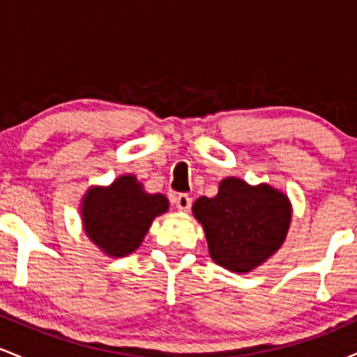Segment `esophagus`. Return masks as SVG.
<instances>
[{
  "mask_svg": "<svg viewBox=\"0 0 357 357\" xmlns=\"http://www.w3.org/2000/svg\"><path fill=\"white\" fill-rule=\"evenodd\" d=\"M191 198L188 195H178L174 198V204H176V208H178L179 211H183V213H188L191 210Z\"/></svg>",
  "mask_w": 357,
  "mask_h": 357,
  "instance_id": "1",
  "label": "esophagus"
}]
</instances>
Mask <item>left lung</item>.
Listing matches in <instances>:
<instances>
[{
    "label": "left lung",
    "mask_w": 357,
    "mask_h": 357,
    "mask_svg": "<svg viewBox=\"0 0 357 357\" xmlns=\"http://www.w3.org/2000/svg\"><path fill=\"white\" fill-rule=\"evenodd\" d=\"M202 223L211 260L235 273H248L275 255L289 233L292 203L268 183L248 184L225 178L218 195L202 196L192 204Z\"/></svg>",
    "instance_id": "obj_1"
}]
</instances>
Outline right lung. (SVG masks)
Here are the masks:
<instances>
[{
    "instance_id": "1",
    "label": "right lung",
    "mask_w": 357,
    "mask_h": 357,
    "mask_svg": "<svg viewBox=\"0 0 357 357\" xmlns=\"http://www.w3.org/2000/svg\"><path fill=\"white\" fill-rule=\"evenodd\" d=\"M167 210L166 196L147 192L134 174L119 176L109 186H90L80 203L85 235L110 258L136 252L155 216Z\"/></svg>"
}]
</instances>
